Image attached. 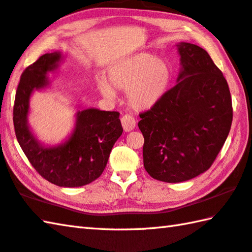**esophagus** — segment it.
<instances>
[{"mask_svg": "<svg viewBox=\"0 0 252 252\" xmlns=\"http://www.w3.org/2000/svg\"><path fill=\"white\" fill-rule=\"evenodd\" d=\"M122 125L126 132L131 131L132 129H135L136 127L135 118L130 115H124L122 117Z\"/></svg>", "mask_w": 252, "mask_h": 252, "instance_id": "obj_1", "label": "esophagus"}]
</instances>
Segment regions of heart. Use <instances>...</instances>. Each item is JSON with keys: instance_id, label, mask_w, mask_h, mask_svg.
Returning a JSON list of instances; mask_svg holds the SVG:
<instances>
[{"instance_id": "1", "label": "heart", "mask_w": 252, "mask_h": 252, "mask_svg": "<svg viewBox=\"0 0 252 252\" xmlns=\"http://www.w3.org/2000/svg\"><path fill=\"white\" fill-rule=\"evenodd\" d=\"M106 81H96L98 92L114 99L115 90L126 91L128 106L138 112L149 111L167 95L173 81L170 61L149 52H138L115 61L107 68Z\"/></svg>"}]
</instances>
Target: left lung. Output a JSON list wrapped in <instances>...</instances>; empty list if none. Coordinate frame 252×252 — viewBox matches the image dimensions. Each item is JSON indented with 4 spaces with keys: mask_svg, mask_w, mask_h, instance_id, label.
<instances>
[{
    "mask_svg": "<svg viewBox=\"0 0 252 252\" xmlns=\"http://www.w3.org/2000/svg\"><path fill=\"white\" fill-rule=\"evenodd\" d=\"M177 84L158 105L140 114L144 167L159 181L179 183L211 168L229 134L231 96L221 71L206 50L177 44Z\"/></svg>",
    "mask_w": 252,
    "mask_h": 252,
    "instance_id": "8db88e82",
    "label": "left lung"
}]
</instances>
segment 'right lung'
Segmentation results:
<instances>
[{
	"label": "right lung",
	"instance_id": "right-lung-1",
	"mask_svg": "<svg viewBox=\"0 0 252 252\" xmlns=\"http://www.w3.org/2000/svg\"><path fill=\"white\" fill-rule=\"evenodd\" d=\"M60 51L41 56L24 71L18 83L13 110L18 144L42 178L63 188L83 187L96 180L105 169L112 148L123 127L118 112L85 108L75 114L70 136L58 145L38 140L28 124L32 93L49 87L47 73L59 68Z\"/></svg>",
	"mask_w": 252,
	"mask_h": 252
}]
</instances>
